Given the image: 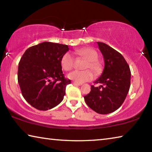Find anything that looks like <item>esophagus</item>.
Segmentation results:
<instances>
[{"label":"esophagus","mask_w":152,"mask_h":152,"mask_svg":"<svg viewBox=\"0 0 152 152\" xmlns=\"http://www.w3.org/2000/svg\"><path fill=\"white\" fill-rule=\"evenodd\" d=\"M73 85H75V86H81L82 84H79V83H77V82H72Z\"/></svg>","instance_id":"esophagus-1"}]
</instances>
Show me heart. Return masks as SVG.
Here are the masks:
<instances>
[{"mask_svg":"<svg viewBox=\"0 0 152 152\" xmlns=\"http://www.w3.org/2000/svg\"><path fill=\"white\" fill-rule=\"evenodd\" d=\"M76 53L82 58L86 59L87 63L85 68H91L94 73L99 74L102 70V66L98 61V53L93 49L90 48H84L76 51ZM61 66L64 70L69 71L72 69L74 64V58L71 53L66 52L61 56L60 60ZM72 80L79 84L91 80L94 78L93 73L90 70L83 71L74 70L68 75Z\"/></svg>","mask_w":152,"mask_h":152,"instance_id":"1","label":"heart"}]
</instances>
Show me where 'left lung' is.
<instances>
[{
    "label": "left lung",
    "mask_w": 152,
    "mask_h": 152,
    "mask_svg": "<svg viewBox=\"0 0 152 152\" xmlns=\"http://www.w3.org/2000/svg\"><path fill=\"white\" fill-rule=\"evenodd\" d=\"M103 56L104 67L101 76L91 86L90 93L84 96L87 105L99 114H109L121 106L130 88L131 71L123 56L102 42H97Z\"/></svg>",
    "instance_id": "obj_1"
}]
</instances>
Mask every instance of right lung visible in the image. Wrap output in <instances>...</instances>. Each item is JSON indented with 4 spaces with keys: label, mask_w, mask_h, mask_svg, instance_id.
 <instances>
[{
    "label": "right lung",
    "mask_w": 152,
    "mask_h": 152,
    "mask_svg": "<svg viewBox=\"0 0 152 152\" xmlns=\"http://www.w3.org/2000/svg\"><path fill=\"white\" fill-rule=\"evenodd\" d=\"M69 50L67 45L45 42L25 51L18 67V82L23 96L40 110L51 109L62 101L71 83L64 77L61 58Z\"/></svg>",
    "instance_id": "right-lung-1"
}]
</instances>
